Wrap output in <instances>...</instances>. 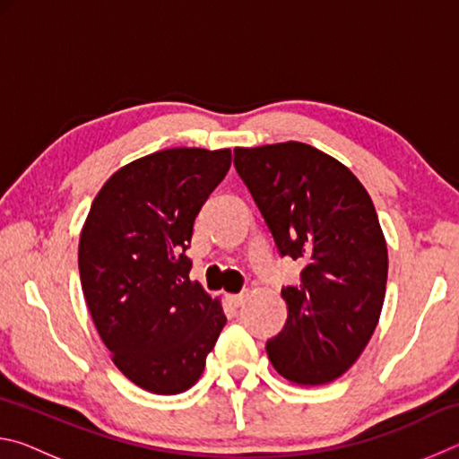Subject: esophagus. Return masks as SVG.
<instances>
[{"mask_svg": "<svg viewBox=\"0 0 459 459\" xmlns=\"http://www.w3.org/2000/svg\"><path fill=\"white\" fill-rule=\"evenodd\" d=\"M227 301L232 307H240L247 301V295L245 293H232V295H227Z\"/></svg>", "mask_w": 459, "mask_h": 459, "instance_id": "34e87169", "label": "esophagus"}]
</instances>
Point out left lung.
Segmentation results:
<instances>
[{"label":"left lung","mask_w":459,"mask_h":459,"mask_svg":"<svg viewBox=\"0 0 459 459\" xmlns=\"http://www.w3.org/2000/svg\"><path fill=\"white\" fill-rule=\"evenodd\" d=\"M235 168L281 257L304 263L285 285L287 322L267 340L275 370L325 385L367 348L383 309L388 255L375 204L351 169L299 142L237 147Z\"/></svg>","instance_id":"8db88e82"}]
</instances>
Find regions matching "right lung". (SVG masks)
<instances>
[{
  "mask_svg": "<svg viewBox=\"0 0 459 459\" xmlns=\"http://www.w3.org/2000/svg\"><path fill=\"white\" fill-rule=\"evenodd\" d=\"M230 160V150L174 147L131 161L99 190L82 227L92 322L115 367L150 393L188 391L227 324L221 301L190 281L186 251Z\"/></svg>",
  "mask_w": 459,
  "mask_h": 459,
  "instance_id": "obj_1",
  "label": "right lung"
}]
</instances>
